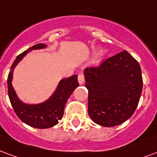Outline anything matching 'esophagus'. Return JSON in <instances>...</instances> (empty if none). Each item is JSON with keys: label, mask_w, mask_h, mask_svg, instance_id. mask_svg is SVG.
<instances>
[{"label": "esophagus", "mask_w": 157, "mask_h": 157, "mask_svg": "<svg viewBox=\"0 0 157 157\" xmlns=\"http://www.w3.org/2000/svg\"><path fill=\"white\" fill-rule=\"evenodd\" d=\"M85 82V77H84V75L82 74V73H80L78 75V82L79 84L82 85Z\"/></svg>", "instance_id": "esophagus-1"}]
</instances>
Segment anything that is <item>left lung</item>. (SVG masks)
Returning <instances> with one entry per match:
<instances>
[{"label": "left lung", "instance_id": "8db88e82", "mask_svg": "<svg viewBox=\"0 0 157 157\" xmlns=\"http://www.w3.org/2000/svg\"><path fill=\"white\" fill-rule=\"evenodd\" d=\"M88 90V114L105 127L120 125L132 117L142 91L139 63L126 51L84 70Z\"/></svg>", "mask_w": 157, "mask_h": 157}]
</instances>
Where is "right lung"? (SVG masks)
<instances>
[{"label": "right lung", "instance_id": "1", "mask_svg": "<svg viewBox=\"0 0 157 157\" xmlns=\"http://www.w3.org/2000/svg\"><path fill=\"white\" fill-rule=\"evenodd\" d=\"M46 44H37L20 54L10 67L7 78L8 96L16 114L23 122L38 129L50 128L59 123L64 114V108L75 88L78 87L77 75L61 79L48 99L40 103H26L20 99L12 86L13 72L20 61L33 50L45 49Z\"/></svg>", "mask_w": 157, "mask_h": 157}]
</instances>
